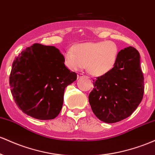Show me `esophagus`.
<instances>
[{
	"mask_svg": "<svg viewBox=\"0 0 155 155\" xmlns=\"http://www.w3.org/2000/svg\"><path fill=\"white\" fill-rule=\"evenodd\" d=\"M83 77H85V75L83 74V73H79V74H78V78H83Z\"/></svg>",
	"mask_w": 155,
	"mask_h": 155,
	"instance_id": "esophagus-1",
	"label": "esophagus"
}]
</instances>
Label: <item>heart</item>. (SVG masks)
<instances>
[{
	"label": "heart",
	"mask_w": 155,
	"mask_h": 155,
	"mask_svg": "<svg viewBox=\"0 0 155 155\" xmlns=\"http://www.w3.org/2000/svg\"><path fill=\"white\" fill-rule=\"evenodd\" d=\"M119 55V48L112 41L86 42L74 47L73 53H64V61L69 69L77 70L86 67L94 76L108 72L115 65Z\"/></svg>",
	"instance_id": "obj_1"
}]
</instances>
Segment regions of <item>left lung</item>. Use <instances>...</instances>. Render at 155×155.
I'll return each instance as SVG.
<instances>
[{
	"label": "left lung",
	"mask_w": 155,
	"mask_h": 155,
	"mask_svg": "<svg viewBox=\"0 0 155 155\" xmlns=\"http://www.w3.org/2000/svg\"><path fill=\"white\" fill-rule=\"evenodd\" d=\"M143 79L138 50L133 47L120 50L114 67L93 80L88 101L95 116L106 123L129 117L143 99Z\"/></svg>",
	"instance_id": "left-lung-1"
}]
</instances>
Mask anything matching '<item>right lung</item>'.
Masks as SVG:
<instances>
[{
	"instance_id": "right-lung-1",
	"label": "right lung",
	"mask_w": 155,
	"mask_h": 155,
	"mask_svg": "<svg viewBox=\"0 0 155 155\" xmlns=\"http://www.w3.org/2000/svg\"><path fill=\"white\" fill-rule=\"evenodd\" d=\"M76 80L77 74L66 67L58 49L34 44L15 58L9 85L15 103L24 114L50 120L59 114L64 90Z\"/></svg>"
}]
</instances>
